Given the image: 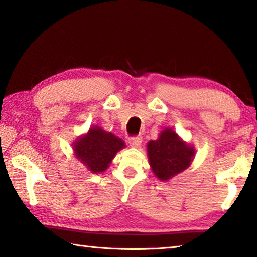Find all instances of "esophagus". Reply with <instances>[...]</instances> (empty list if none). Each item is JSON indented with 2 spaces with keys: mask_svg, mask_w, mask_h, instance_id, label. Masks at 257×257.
Wrapping results in <instances>:
<instances>
[{
  "mask_svg": "<svg viewBox=\"0 0 257 257\" xmlns=\"http://www.w3.org/2000/svg\"><path fill=\"white\" fill-rule=\"evenodd\" d=\"M142 139H143V137L141 136V135H137V136H132V137H129V144L133 147H138V146H141Z\"/></svg>",
  "mask_w": 257,
  "mask_h": 257,
  "instance_id": "obj_1",
  "label": "esophagus"
}]
</instances>
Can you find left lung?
Wrapping results in <instances>:
<instances>
[{
	"label": "left lung",
	"instance_id": "1",
	"mask_svg": "<svg viewBox=\"0 0 257 257\" xmlns=\"http://www.w3.org/2000/svg\"><path fill=\"white\" fill-rule=\"evenodd\" d=\"M147 153L154 175L160 180H169L189 167L195 151L173 130L165 129L156 141L147 144Z\"/></svg>",
	"mask_w": 257,
	"mask_h": 257
}]
</instances>
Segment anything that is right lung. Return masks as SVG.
<instances>
[{
	"label": "right lung",
	"instance_id": "obj_1",
	"mask_svg": "<svg viewBox=\"0 0 257 257\" xmlns=\"http://www.w3.org/2000/svg\"><path fill=\"white\" fill-rule=\"evenodd\" d=\"M123 147L122 139L95 127L75 143V153L90 171L97 173L105 171L118 151Z\"/></svg>",
	"mask_w": 257,
	"mask_h": 257
}]
</instances>
